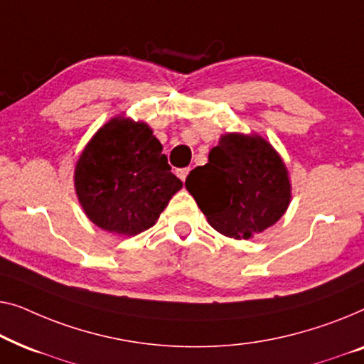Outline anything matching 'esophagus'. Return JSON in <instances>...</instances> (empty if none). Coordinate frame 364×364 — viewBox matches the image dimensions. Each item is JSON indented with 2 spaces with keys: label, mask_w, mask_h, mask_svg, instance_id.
<instances>
[{
  "label": "esophagus",
  "mask_w": 364,
  "mask_h": 364,
  "mask_svg": "<svg viewBox=\"0 0 364 364\" xmlns=\"http://www.w3.org/2000/svg\"><path fill=\"white\" fill-rule=\"evenodd\" d=\"M188 173H189V168H181V170H178V176L181 178V181H186Z\"/></svg>",
  "instance_id": "1"
}]
</instances>
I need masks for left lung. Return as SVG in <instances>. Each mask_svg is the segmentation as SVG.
<instances>
[{
    "label": "left lung",
    "mask_w": 364,
    "mask_h": 364,
    "mask_svg": "<svg viewBox=\"0 0 364 364\" xmlns=\"http://www.w3.org/2000/svg\"><path fill=\"white\" fill-rule=\"evenodd\" d=\"M184 186L211 228L239 240L274 226L291 199L282 156L257 133H224Z\"/></svg>",
    "instance_id": "left-lung-1"
}]
</instances>
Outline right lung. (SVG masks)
Listing matches in <instances>:
<instances>
[{"label": "right lung", "instance_id": "right-lung-1", "mask_svg": "<svg viewBox=\"0 0 364 364\" xmlns=\"http://www.w3.org/2000/svg\"><path fill=\"white\" fill-rule=\"evenodd\" d=\"M150 125L117 115L82 150L74 188L85 216L104 231L136 235L150 229L183 188Z\"/></svg>", "mask_w": 364, "mask_h": 364}]
</instances>
